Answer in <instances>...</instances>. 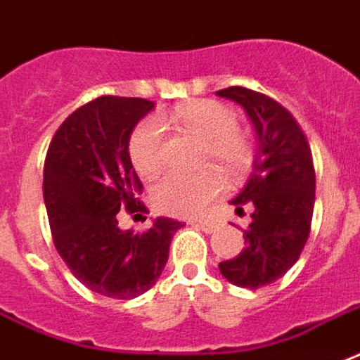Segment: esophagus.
<instances>
[{
  "label": "esophagus",
  "instance_id": "obj_1",
  "mask_svg": "<svg viewBox=\"0 0 360 360\" xmlns=\"http://www.w3.org/2000/svg\"><path fill=\"white\" fill-rule=\"evenodd\" d=\"M191 224H195L198 228H201V230H203V232H207V234L214 232V228H217V222H212V220H207V219L193 220Z\"/></svg>",
  "mask_w": 360,
  "mask_h": 360
}]
</instances>
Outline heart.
Here are the masks:
<instances>
[{
    "mask_svg": "<svg viewBox=\"0 0 360 360\" xmlns=\"http://www.w3.org/2000/svg\"><path fill=\"white\" fill-rule=\"evenodd\" d=\"M159 122L176 126L201 140L199 162H214L228 176H245L255 162V143L251 134L236 124V112L212 99H198L178 105L159 115ZM134 170L143 178L157 176L162 169V134L155 120H143L134 128L128 141ZM224 191V178L212 167L191 176L170 174L157 182L151 199L157 211L174 217H198Z\"/></svg>",
    "mask_w": 360,
    "mask_h": 360,
    "instance_id": "heart-1",
    "label": "heart"
}]
</instances>
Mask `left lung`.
Returning a JSON list of instances; mask_svg holds the SVG:
<instances>
[{
	"label": "left lung",
	"instance_id": "8db88e82",
	"mask_svg": "<svg viewBox=\"0 0 360 360\" xmlns=\"http://www.w3.org/2000/svg\"><path fill=\"white\" fill-rule=\"evenodd\" d=\"M217 96L245 109L259 140L253 172L230 201L238 214L251 209V224L243 230L245 249L219 269L234 285L259 290L284 276L305 248L316 184L313 153L295 117L272 97L241 86Z\"/></svg>",
	"mask_w": 360,
	"mask_h": 360
}]
</instances>
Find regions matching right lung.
<instances>
[{
	"label": "right lung",
	"mask_w": 360,
	"mask_h": 360,
	"mask_svg": "<svg viewBox=\"0 0 360 360\" xmlns=\"http://www.w3.org/2000/svg\"><path fill=\"white\" fill-rule=\"evenodd\" d=\"M155 105L141 97L101 96L69 115L44 165V199L57 253L88 290L111 299L146 293L169 261L182 222L159 217L136 234L117 212H148L128 141Z\"/></svg>",
	"instance_id": "obj_1"
}]
</instances>
